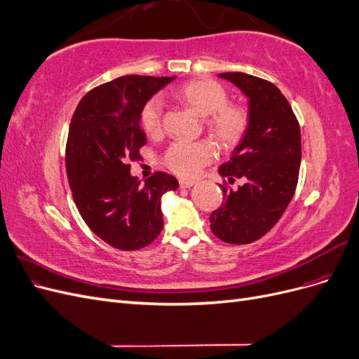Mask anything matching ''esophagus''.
Returning <instances> with one entry per match:
<instances>
[{"label":"esophagus","mask_w":359,"mask_h":359,"mask_svg":"<svg viewBox=\"0 0 359 359\" xmlns=\"http://www.w3.org/2000/svg\"><path fill=\"white\" fill-rule=\"evenodd\" d=\"M194 186L193 181H189V180H181L180 181V189H190Z\"/></svg>","instance_id":"34e87169"}]
</instances>
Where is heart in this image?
Returning <instances> with one entry per match:
<instances>
[{"label":"heart","instance_id":"obj_1","mask_svg":"<svg viewBox=\"0 0 359 359\" xmlns=\"http://www.w3.org/2000/svg\"><path fill=\"white\" fill-rule=\"evenodd\" d=\"M178 100L206 119V130L223 148H233L241 142L248 128V114L241 106L227 104L229 97L219 83L212 81H191L173 90ZM165 103L161 97L149 99L142 114L140 124L148 135H157L163 126ZM215 157V148L206 142L175 140L165 153V165L181 177H194Z\"/></svg>","mask_w":359,"mask_h":359}]
</instances>
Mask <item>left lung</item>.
I'll return each instance as SVG.
<instances>
[{
	"label": "left lung",
	"instance_id": "obj_1",
	"mask_svg": "<svg viewBox=\"0 0 359 359\" xmlns=\"http://www.w3.org/2000/svg\"><path fill=\"white\" fill-rule=\"evenodd\" d=\"M248 100V128L219 173L238 189H223V205L210 215L212 233L229 244H248L273 227L293 198L301 165L299 124L274 83L235 72L220 73Z\"/></svg>",
	"mask_w": 359,
	"mask_h": 359
}]
</instances>
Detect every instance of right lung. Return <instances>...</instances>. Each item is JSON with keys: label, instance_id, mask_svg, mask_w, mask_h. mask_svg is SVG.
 <instances>
[{"label": "right lung", "instance_id": "add662e5", "mask_svg": "<svg viewBox=\"0 0 359 359\" xmlns=\"http://www.w3.org/2000/svg\"><path fill=\"white\" fill-rule=\"evenodd\" d=\"M173 79L123 76L91 90L72 118L66 168L74 203L90 229L118 250L156 240L163 229V194L178 189L177 178L165 172L140 184L128 165L147 144L140 128L145 103Z\"/></svg>", "mask_w": 359, "mask_h": 359}]
</instances>
